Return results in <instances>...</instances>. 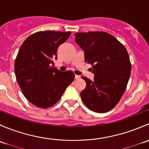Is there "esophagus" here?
Instances as JSON below:
<instances>
[{
  "label": "esophagus",
  "mask_w": 149,
  "mask_h": 149,
  "mask_svg": "<svg viewBox=\"0 0 149 149\" xmlns=\"http://www.w3.org/2000/svg\"><path fill=\"white\" fill-rule=\"evenodd\" d=\"M80 78H81V76H79V75H76V76H75V79H80Z\"/></svg>",
  "instance_id": "esophagus-1"
}]
</instances>
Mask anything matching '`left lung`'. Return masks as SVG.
<instances>
[{
    "instance_id": "1",
    "label": "left lung",
    "mask_w": 149,
    "mask_h": 149,
    "mask_svg": "<svg viewBox=\"0 0 149 149\" xmlns=\"http://www.w3.org/2000/svg\"><path fill=\"white\" fill-rule=\"evenodd\" d=\"M75 41L84 51L85 62L92 65L94 81L83 76L86 86L80 95L93 112L104 113L119 102L127 87L131 63L125 46L105 31L78 32Z\"/></svg>"
}]
</instances>
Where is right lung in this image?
<instances>
[{
    "instance_id": "obj_1",
    "label": "right lung",
    "mask_w": 149,
    "mask_h": 149,
    "mask_svg": "<svg viewBox=\"0 0 149 149\" xmlns=\"http://www.w3.org/2000/svg\"><path fill=\"white\" fill-rule=\"evenodd\" d=\"M70 33L38 31L28 37L19 49L14 64L16 80L24 96L37 107L46 109L58 102L74 80L73 71L61 72L53 66L58 47Z\"/></svg>"
}]
</instances>
